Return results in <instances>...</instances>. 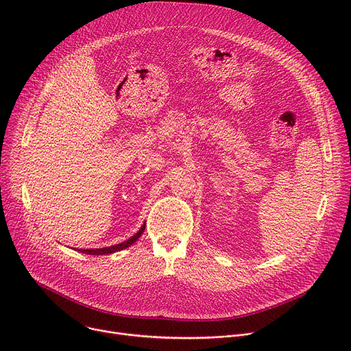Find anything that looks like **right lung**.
Instances as JSON below:
<instances>
[{
	"mask_svg": "<svg viewBox=\"0 0 351 351\" xmlns=\"http://www.w3.org/2000/svg\"><path fill=\"white\" fill-rule=\"evenodd\" d=\"M145 229V223H143V226L138 229L137 233H134L132 237H129L126 241H122L119 244H115V245H110V247H103V248H77L76 252L79 253H84V254H88V256H106V254H114L117 252H121V250L123 248H128L130 247L133 243H136V240L141 236V233L144 232Z\"/></svg>",
	"mask_w": 351,
	"mask_h": 351,
	"instance_id": "right-lung-1",
	"label": "right lung"
}]
</instances>
